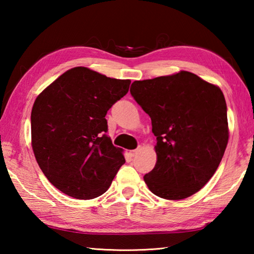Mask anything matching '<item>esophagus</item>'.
<instances>
[{"mask_svg": "<svg viewBox=\"0 0 254 254\" xmlns=\"http://www.w3.org/2000/svg\"><path fill=\"white\" fill-rule=\"evenodd\" d=\"M137 152H139V149H135V150H131V151H130V152H128V153H130V156H131V157H134V156H135V154H136Z\"/></svg>", "mask_w": 254, "mask_h": 254, "instance_id": "1", "label": "esophagus"}]
</instances>
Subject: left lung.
Segmentation results:
<instances>
[{
  "label": "left lung",
  "instance_id": "1",
  "mask_svg": "<svg viewBox=\"0 0 254 254\" xmlns=\"http://www.w3.org/2000/svg\"><path fill=\"white\" fill-rule=\"evenodd\" d=\"M131 95L147 113L157 136V162L144 182L169 200L199 191L224 156L229 142L226 102L218 86L182 70L135 80Z\"/></svg>",
  "mask_w": 254,
  "mask_h": 254
}]
</instances>
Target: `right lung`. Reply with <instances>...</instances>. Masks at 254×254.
<instances>
[{"mask_svg": "<svg viewBox=\"0 0 254 254\" xmlns=\"http://www.w3.org/2000/svg\"><path fill=\"white\" fill-rule=\"evenodd\" d=\"M131 80L87 67L64 72L34 101L31 144L42 173L60 191L93 199L109 189L126 159L105 134V115Z\"/></svg>", "mask_w": 254, "mask_h": 254, "instance_id": "1", "label": "right lung"}]
</instances>
